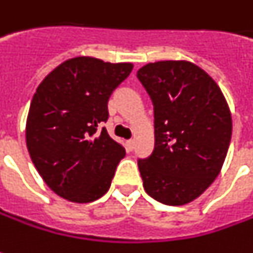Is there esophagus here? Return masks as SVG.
<instances>
[{
	"instance_id": "obj_1",
	"label": "esophagus",
	"mask_w": 253,
	"mask_h": 253,
	"mask_svg": "<svg viewBox=\"0 0 253 253\" xmlns=\"http://www.w3.org/2000/svg\"><path fill=\"white\" fill-rule=\"evenodd\" d=\"M126 146H128V149H129V150H133V146H135V140H133V139H129V140L126 142Z\"/></svg>"
}]
</instances>
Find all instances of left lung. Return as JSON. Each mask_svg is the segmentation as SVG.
Masks as SVG:
<instances>
[{
    "label": "left lung",
    "instance_id": "obj_1",
    "mask_svg": "<svg viewBox=\"0 0 253 253\" xmlns=\"http://www.w3.org/2000/svg\"><path fill=\"white\" fill-rule=\"evenodd\" d=\"M154 106V150L139 160L153 199L182 206L216 179L228 152L233 120L214 79L185 59L150 62L138 71Z\"/></svg>",
    "mask_w": 253,
    "mask_h": 253
}]
</instances>
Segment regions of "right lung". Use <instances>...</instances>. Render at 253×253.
I'll return each instance as SVG.
<instances>
[{
  "label": "right lung",
  "instance_id": "right-lung-1",
  "mask_svg": "<svg viewBox=\"0 0 253 253\" xmlns=\"http://www.w3.org/2000/svg\"><path fill=\"white\" fill-rule=\"evenodd\" d=\"M130 62L75 57L52 69L37 86L26 118V146L52 192L89 203L110 189L125 149L106 128L111 93L130 74Z\"/></svg>",
  "mask_w": 253,
  "mask_h": 253
}]
</instances>
